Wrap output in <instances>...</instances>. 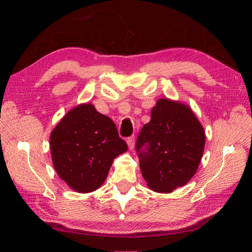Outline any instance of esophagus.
Returning <instances> with one entry per match:
<instances>
[{
	"label": "esophagus",
	"mask_w": 252,
	"mask_h": 252,
	"mask_svg": "<svg viewBox=\"0 0 252 252\" xmlns=\"http://www.w3.org/2000/svg\"><path fill=\"white\" fill-rule=\"evenodd\" d=\"M127 144H128L129 149L134 148V138H133V136H130V138L127 139Z\"/></svg>",
	"instance_id": "obj_1"
}]
</instances>
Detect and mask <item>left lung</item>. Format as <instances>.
I'll use <instances>...</instances> for the list:
<instances>
[{"label":"left lung","instance_id":"left-lung-1","mask_svg":"<svg viewBox=\"0 0 252 252\" xmlns=\"http://www.w3.org/2000/svg\"><path fill=\"white\" fill-rule=\"evenodd\" d=\"M205 132L188 106L159 98L135 143L143 178L150 189L168 193L184 186L197 170Z\"/></svg>","mask_w":252,"mask_h":252}]
</instances>
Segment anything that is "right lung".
Returning <instances> with one entry per match:
<instances>
[{
    "label": "right lung",
    "instance_id": "1",
    "mask_svg": "<svg viewBox=\"0 0 252 252\" xmlns=\"http://www.w3.org/2000/svg\"><path fill=\"white\" fill-rule=\"evenodd\" d=\"M126 150L116 124L93 104H81L68 111L50 134L53 167L77 192L100 188L113 159Z\"/></svg>",
    "mask_w": 252,
    "mask_h": 252
}]
</instances>
